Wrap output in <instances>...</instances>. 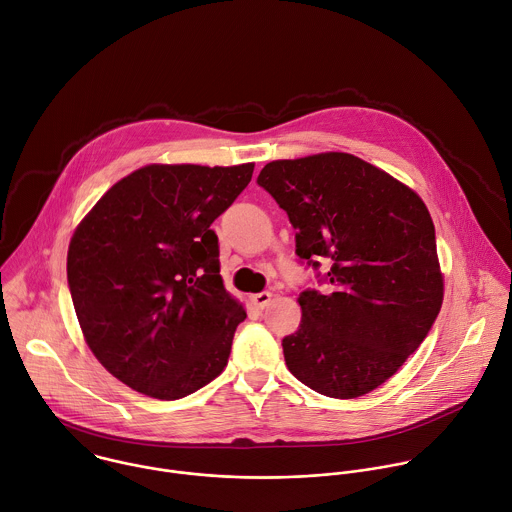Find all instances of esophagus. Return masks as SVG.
Instances as JSON below:
<instances>
[{"label": "esophagus", "mask_w": 512, "mask_h": 512, "mask_svg": "<svg viewBox=\"0 0 512 512\" xmlns=\"http://www.w3.org/2000/svg\"><path fill=\"white\" fill-rule=\"evenodd\" d=\"M272 300V292H258V294H252V302L258 306V308H266Z\"/></svg>", "instance_id": "34e87169"}]
</instances>
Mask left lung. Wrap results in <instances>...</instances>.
Masks as SVG:
<instances>
[{
    "label": "left lung",
    "mask_w": 512,
    "mask_h": 512,
    "mask_svg": "<svg viewBox=\"0 0 512 512\" xmlns=\"http://www.w3.org/2000/svg\"><path fill=\"white\" fill-rule=\"evenodd\" d=\"M262 186L296 228V254L328 288L300 292L282 340L288 370L330 398L386 382L422 344L442 306L434 224L416 192L344 152L276 160Z\"/></svg>",
    "instance_id": "obj_1"
}]
</instances>
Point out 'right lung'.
<instances>
[{
	"label": "right lung",
	"instance_id": "right-lung-1",
	"mask_svg": "<svg viewBox=\"0 0 512 512\" xmlns=\"http://www.w3.org/2000/svg\"><path fill=\"white\" fill-rule=\"evenodd\" d=\"M254 164H152L114 184L78 226L68 284L94 356L130 388L184 398L228 364L246 312L224 288L212 222Z\"/></svg>",
	"mask_w": 512,
	"mask_h": 512
}]
</instances>
